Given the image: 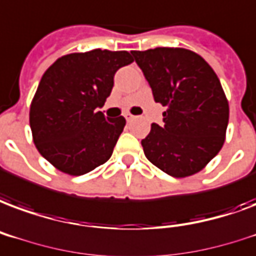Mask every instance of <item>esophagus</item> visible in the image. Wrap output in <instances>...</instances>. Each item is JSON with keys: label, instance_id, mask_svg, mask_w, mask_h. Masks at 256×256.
I'll return each mask as SVG.
<instances>
[{"label": "esophagus", "instance_id": "34e87169", "mask_svg": "<svg viewBox=\"0 0 256 256\" xmlns=\"http://www.w3.org/2000/svg\"><path fill=\"white\" fill-rule=\"evenodd\" d=\"M124 117H126V121H132V120H135V118H136V117L132 116L130 113H126V114H124Z\"/></svg>", "mask_w": 256, "mask_h": 256}]
</instances>
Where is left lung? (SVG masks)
Here are the masks:
<instances>
[{
    "label": "left lung",
    "instance_id": "1",
    "mask_svg": "<svg viewBox=\"0 0 256 256\" xmlns=\"http://www.w3.org/2000/svg\"><path fill=\"white\" fill-rule=\"evenodd\" d=\"M152 89L154 100L166 106L163 124H151L142 140L144 155L176 178L202 170L222 150L230 106L213 68L186 48L158 47L132 51Z\"/></svg>",
    "mask_w": 256,
    "mask_h": 256
}]
</instances>
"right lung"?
Listing matches in <instances>:
<instances>
[{
	"instance_id": "1",
	"label": "right lung",
	"mask_w": 256,
	"mask_h": 256,
	"mask_svg": "<svg viewBox=\"0 0 256 256\" xmlns=\"http://www.w3.org/2000/svg\"><path fill=\"white\" fill-rule=\"evenodd\" d=\"M134 62L128 51L92 50L59 58L44 72L30 102L36 148L54 167L82 176L112 156L126 118H106L102 108L116 71Z\"/></svg>"
}]
</instances>
